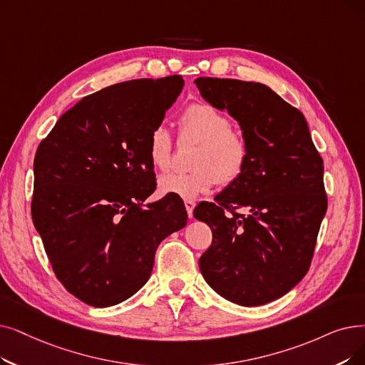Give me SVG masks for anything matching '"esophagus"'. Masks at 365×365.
<instances>
[{
	"label": "esophagus",
	"mask_w": 365,
	"mask_h": 365,
	"mask_svg": "<svg viewBox=\"0 0 365 365\" xmlns=\"http://www.w3.org/2000/svg\"><path fill=\"white\" fill-rule=\"evenodd\" d=\"M185 207H186L187 216L192 217V212H194V207H195V201L194 200H185Z\"/></svg>",
	"instance_id": "esophagus-1"
}]
</instances>
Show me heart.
I'll list each match as a JSON object with an SVG mask.
<instances>
[{
	"label": "heart",
	"mask_w": 365,
	"mask_h": 365,
	"mask_svg": "<svg viewBox=\"0 0 365 365\" xmlns=\"http://www.w3.org/2000/svg\"><path fill=\"white\" fill-rule=\"evenodd\" d=\"M180 137L198 141L189 173H168L160 178L163 194L192 200L219 183L232 185L242 178L249 163V141L231 126L230 118L207 103L189 106L180 116ZM173 140L164 126H156L149 140V158L155 168L167 171L171 167Z\"/></svg>",
	"instance_id": "b5f03b06"
}]
</instances>
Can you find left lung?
Returning a JSON list of instances; mask_svg holds the SVG:
<instances>
[{
	"label": "left lung",
	"instance_id": "8db88e82",
	"mask_svg": "<svg viewBox=\"0 0 365 365\" xmlns=\"http://www.w3.org/2000/svg\"><path fill=\"white\" fill-rule=\"evenodd\" d=\"M194 83L240 123L250 149L242 178L194 210L213 234L201 274L235 304L270 303L309 272L328 205L324 161L303 113L268 86L215 77Z\"/></svg>",
	"mask_w": 365,
	"mask_h": 365
}]
</instances>
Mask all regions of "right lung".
<instances>
[{"instance_id":"add662e5","label":"right lung","mask_w":365,"mask_h":365,"mask_svg":"<svg viewBox=\"0 0 365 365\" xmlns=\"http://www.w3.org/2000/svg\"><path fill=\"white\" fill-rule=\"evenodd\" d=\"M182 76L116 83L62 115L37 149L34 227L64 288L83 303L108 307L150 277L155 252L186 225V210L155 191L152 131L183 88Z\"/></svg>"}]
</instances>
